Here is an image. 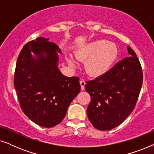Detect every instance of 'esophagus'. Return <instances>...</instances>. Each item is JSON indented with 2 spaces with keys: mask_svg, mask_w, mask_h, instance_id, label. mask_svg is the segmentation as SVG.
Instances as JSON below:
<instances>
[{
  "mask_svg": "<svg viewBox=\"0 0 154 154\" xmlns=\"http://www.w3.org/2000/svg\"><path fill=\"white\" fill-rule=\"evenodd\" d=\"M80 84H81V90H85V81H83V80H81V81H80Z\"/></svg>",
  "mask_w": 154,
  "mask_h": 154,
  "instance_id": "34e87169",
  "label": "esophagus"
}]
</instances>
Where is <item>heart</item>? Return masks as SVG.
<instances>
[{
	"label": "heart",
	"mask_w": 154,
	"mask_h": 154,
	"mask_svg": "<svg viewBox=\"0 0 154 154\" xmlns=\"http://www.w3.org/2000/svg\"><path fill=\"white\" fill-rule=\"evenodd\" d=\"M75 56L78 60L85 62L84 69L90 76L98 78L111 69L119 56V49L106 40H97L83 45L75 52ZM67 62L71 66L75 65L71 56L67 57Z\"/></svg>",
	"instance_id": "1"
}]
</instances>
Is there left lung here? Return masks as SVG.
<instances>
[{
  "label": "left lung",
  "instance_id": "left-lung-1",
  "mask_svg": "<svg viewBox=\"0 0 154 154\" xmlns=\"http://www.w3.org/2000/svg\"><path fill=\"white\" fill-rule=\"evenodd\" d=\"M130 57L124 58L102 76L86 81L85 90L91 100L87 109L96 129L110 130L121 124L132 111L143 82L142 66L129 46Z\"/></svg>",
  "mask_w": 154,
  "mask_h": 154
}]
</instances>
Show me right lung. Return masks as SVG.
Listing matches in <instances>:
<instances>
[{
	"instance_id": "1",
	"label": "right lung",
	"mask_w": 154,
	"mask_h": 154,
	"mask_svg": "<svg viewBox=\"0 0 154 154\" xmlns=\"http://www.w3.org/2000/svg\"><path fill=\"white\" fill-rule=\"evenodd\" d=\"M48 41L39 37L23 47L17 60L14 79L23 112L44 128L60 123L69 104L81 91L79 77H67L61 73L58 53L62 51Z\"/></svg>"
}]
</instances>
